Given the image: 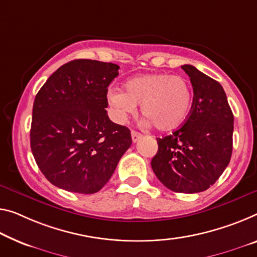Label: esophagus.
Returning <instances> with one entry per match:
<instances>
[{
    "label": "esophagus",
    "mask_w": 257,
    "mask_h": 257,
    "mask_svg": "<svg viewBox=\"0 0 257 257\" xmlns=\"http://www.w3.org/2000/svg\"><path fill=\"white\" fill-rule=\"evenodd\" d=\"M131 136H132V141L133 142H137V141H139L141 139L142 134L139 133V132H137V131H132L131 132Z\"/></svg>",
    "instance_id": "1"
}]
</instances>
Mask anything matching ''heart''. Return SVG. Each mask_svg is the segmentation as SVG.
Masks as SVG:
<instances>
[{
  "mask_svg": "<svg viewBox=\"0 0 257 257\" xmlns=\"http://www.w3.org/2000/svg\"><path fill=\"white\" fill-rule=\"evenodd\" d=\"M108 101L117 117L123 119L136 111L141 113L159 131H172L185 123L192 109L193 89L186 78L170 73H151L126 81L125 92L112 89Z\"/></svg>",
  "mask_w": 257,
  "mask_h": 257,
  "instance_id": "heart-1",
  "label": "heart"
}]
</instances>
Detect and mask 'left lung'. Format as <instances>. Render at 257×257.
Instances as JSON below:
<instances>
[{"label": "left lung", "instance_id": "8db88e82", "mask_svg": "<svg viewBox=\"0 0 257 257\" xmlns=\"http://www.w3.org/2000/svg\"><path fill=\"white\" fill-rule=\"evenodd\" d=\"M193 86V103L185 124L164 138L152 168L165 187L199 193L216 183L230 163L234 117L218 81L193 65L181 66Z\"/></svg>", "mask_w": 257, "mask_h": 257}]
</instances>
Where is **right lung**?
<instances>
[{
    "instance_id": "1",
    "label": "right lung",
    "mask_w": 257,
    "mask_h": 257,
    "mask_svg": "<svg viewBox=\"0 0 257 257\" xmlns=\"http://www.w3.org/2000/svg\"><path fill=\"white\" fill-rule=\"evenodd\" d=\"M118 69L113 63L74 60L55 71L35 96L31 149L56 187L98 192L131 146L130 130L110 120L105 110Z\"/></svg>"
}]
</instances>
